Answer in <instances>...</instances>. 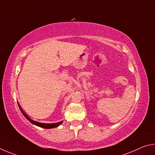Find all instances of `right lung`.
<instances>
[{"mask_svg": "<svg viewBox=\"0 0 155 155\" xmlns=\"http://www.w3.org/2000/svg\"><path fill=\"white\" fill-rule=\"evenodd\" d=\"M18 106H19V107H20V110L21 112V113L23 114V115L25 116L27 120H29L32 124H33L36 126H38L39 127H42V128H44V129H52V128H55V127H58L60 124H61L62 123V121L58 122V123H39V122L35 121L33 120H32L31 118H30L24 112V111L22 110V109H21L20 105L19 104H18Z\"/></svg>", "mask_w": 155, "mask_h": 155, "instance_id": "right-lung-1", "label": "right lung"}]
</instances>
